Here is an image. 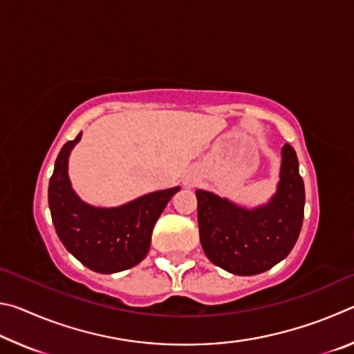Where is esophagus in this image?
I'll return each mask as SVG.
<instances>
[{"label": "esophagus", "instance_id": "esophagus-1", "mask_svg": "<svg viewBox=\"0 0 354 354\" xmlns=\"http://www.w3.org/2000/svg\"><path fill=\"white\" fill-rule=\"evenodd\" d=\"M183 183H184V185L185 187H195L196 185V183H198V175H195V173H192V171H189L187 175H185L184 178H183Z\"/></svg>", "mask_w": 354, "mask_h": 354}]
</instances>
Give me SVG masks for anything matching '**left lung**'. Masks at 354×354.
I'll list each match as a JSON object with an SVG mask.
<instances>
[{"mask_svg":"<svg viewBox=\"0 0 354 354\" xmlns=\"http://www.w3.org/2000/svg\"><path fill=\"white\" fill-rule=\"evenodd\" d=\"M200 242L207 259L232 274L251 277L286 259L297 243L304 217V183L297 153L281 148L277 192L253 209L198 189Z\"/></svg>","mask_w":354,"mask_h":354,"instance_id":"left-lung-1","label":"left lung"}]
</instances>
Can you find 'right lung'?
Instances as JSON below:
<instances>
[{
  "label": "right lung",
  "instance_id": "right-lung-1",
  "mask_svg": "<svg viewBox=\"0 0 354 354\" xmlns=\"http://www.w3.org/2000/svg\"><path fill=\"white\" fill-rule=\"evenodd\" d=\"M82 133L59 153L48 185V205L64 247L97 273H117L137 266L148 254L156 221L181 189L142 195L117 207H97L82 201L71 187L68 158Z\"/></svg>",
  "mask_w": 354,
  "mask_h": 354
}]
</instances>
